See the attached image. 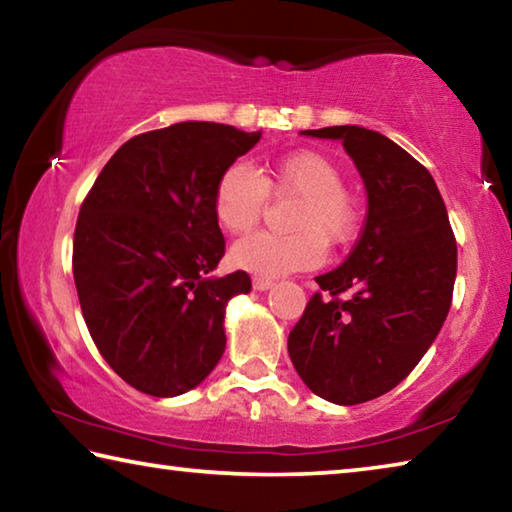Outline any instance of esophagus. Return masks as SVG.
<instances>
[{
    "label": "esophagus",
    "mask_w": 512,
    "mask_h": 512,
    "mask_svg": "<svg viewBox=\"0 0 512 512\" xmlns=\"http://www.w3.org/2000/svg\"><path fill=\"white\" fill-rule=\"evenodd\" d=\"M273 280H268V277H253V289L255 291H268L273 287Z\"/></svg>",
    "instance_id": "1"
}]
</instances>
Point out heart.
<instances>
[{"label": "heart", "instance_id": "obj_1", "mask_svg": "<svg viewBox=\"0 0 512 512\" xmlns=\"http://www.w3.org/2000/svg\"><path fill=\"white\" fill-rule=\"evenodd\" d=\"M268 192L296 196L291 235L257 232L237 241L230 262L257 277H280L314 268L325 246H343L359 228V203L343 185V171L320 151H293L266 162L259 173L248 164H230L214 187V216L230 235L253 230L268 201Z\"/></svg>", "mask_w": 512, "mask_h": 512}]
</instances>
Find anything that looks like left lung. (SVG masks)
I'll list each match as a JSON object with an SVG mask.
<instances>
[{
  "instance_id": "obj_1",
  "label": "left lung",
  "mask_w": 512,
  "mask_h": 512,
  "mask_svg": "<svg viewBox=\"0 0 512 512\" xmlns=\"http://www.w3.org/2000/svg\"><path fill=\"white\" fill-rule=\"evenodd\" d=\"M339 140L368 194L348 259L316 282L289 334V357L311 393L352 406L384 395L418 366L443 327L456 280V239L431 173L402 146L363 126L302 131ZM351 291L348 301L335 298Z\"/></svg>"
}]
</instances>
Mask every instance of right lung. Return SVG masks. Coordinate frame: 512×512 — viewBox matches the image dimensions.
I'll list each match as a JSON object with an SVG mask.
<instances>
[{
	"label": "right lung",
	"instance_id": "obj_1",
	"mask_svg": "<svg viewBox=\"0 0 512 512\" xmlns=\"http://www.w3.org/2000/svg\"><path fill=\"white\" fill-rule=\"evenodd\" d=\"M262 131L180 121L119 146L94 180L74 232V282L101 357L137 391L176 397L216 368L225 307L244 271L216 277L225 253L214 187Z\"/></svg>",
	"mask_w": 512,
	"mask_h": 512
}]
</instances>
